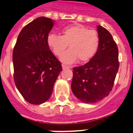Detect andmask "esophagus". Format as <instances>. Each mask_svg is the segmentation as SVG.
I'll use <instances>...</instances> for the list:
<instances>
[{
	"label": "esophagus",
	"mask_w": 133,
	"mask_h": 133,
	"mask_svg": "<svg viewBox=\"0 0 133 133\" xmlns=\"http://www.w3.org/2000/svg\"><path fill=\"white\" fill-rule=\"evenodd\" d=\"M62 68H63V70H65V69L71 68V67H70V66H68V65H67L63 64V65H62Z\"/></svg>",
	"instance_id": "34e87169"
}]
</instances>
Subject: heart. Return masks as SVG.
Instances as JSON below:
<instances>
[{
  "label": "heart",
  "mask_w": 133,
  "mask_h": 133,
  "mask_svg": "<svg viewBox=\"0 0 133 133\" xmlns=\"http://www.w3.org/2000/svg\"><path fill=\"white\" fill-rule=\"evenodd\" d=\"M61 33V36L54 33L49 34L47 44L57 57L62 55L69 45L70 49L61 57L62 62L72 63L78 59L81 62H86L94 56L100 44L96 31L77 24L63 28Z\"/></svg>",
  "instance_id": "obj_1"
}]
</instances>
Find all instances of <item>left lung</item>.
Returning a JSON list of instances; mask_svg holds the SVG:
<instances>
[{
	"label": "left lung",
	"mask_w": 133,
	"mask_h": 133,
	"mask_svg": "<svg viewBox=\"0 0 133 133\" xmlns=\"http://www.w3.org/2000/svg\"><path fill=\"white\" fill-rule=\"evenodd\" d=\"M100 44L89 62L73 68L71 88L81 102L96 103L109 96L119 69L118 48L111 34L97 26Z\"/></svg>",
	"instance_id": "1"
}]
</instances>
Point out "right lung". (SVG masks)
<instances>
[{
    "label": "right lung",
    "instance_id": "obj_1",
    "mask_svg": "<svg viewBox=\"0 0 133 133\" xmlns=\"http://www.w3.org/2000/svg\"><path fill=\"white\" fill-rule=\"evenodd\" d=\"M53 26L50 18L35 19L22 29L13 50L14 82L31 104H40L49 99L62 71L60 61L47 44Z\"/></svg>",
    "mask_w": 133,
    "mask_h": 133
}]
</instances>
